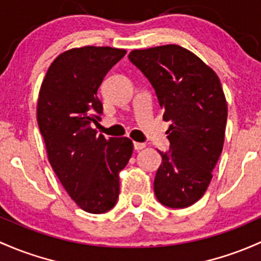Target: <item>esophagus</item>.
<instances>
[{
    "mask_svg": "<svg viewBox=\"0 0 261 261\" xmlns=\"http://www.w3.org/2000/svg\"><path fill=\"white\" fill-rule=\"evenodd\" d=\"M134 147H135V150H142L146 147V144L145 142H134Z\"/></svg>",
    "mask_w": 261,
    "mask_h": 261,
    "instance_id": "34e87169",
    "label": "esophagus"
}]
</instances>
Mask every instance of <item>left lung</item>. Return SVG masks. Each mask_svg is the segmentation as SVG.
Segmentation results:
<instances>
[{
	"mask_svg": "<svg viewBox=\"0 0 261 261\" xmlns=\"http://www.w3.org/2000/svg\"><path fill=\"white\" fill-rule=\"evenodd\" d=\"M128 60L155 90L170 150L160 152L153 191L167 207L195 204L209 186L223 151L227 105L218 75L196 55L177 45L134 50Z\"/></svg>",
	"mask_w": 261,
	"mask_h": 261,
	"instance_id": "8db88e82",
	"label": "left lung"
}]
</instances>
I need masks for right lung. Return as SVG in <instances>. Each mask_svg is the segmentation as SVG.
<instances>
[{
    "label": "right lung",
    "instance_id": "obj_1",
    "mask_svg": "<svg viewBox=\"0 0 261 261\" xmlns=\"http://www.w3.org/2000/svg\"><path fill=\"white\" fill-rule=\"evenodd\" d=\"M125 54L95 46L66 51L48 67L38 95L37 122L48 161L71 199L91 214L116 205L119 172L133 155L130 139H106L91 127L103 110L98 87Z\"/></svg>",
    "mask_w": 261,
    "mask_h": 261
}]
</instances>
